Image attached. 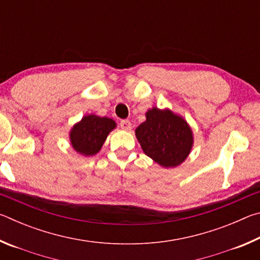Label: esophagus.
I'll use <instances>...</instances> for the list:
<instances>
[{
  "mask_svg": "<svg viewBox=\"0 0 260 260\" xmlns=\"http://www.w3.org/2000/svg\"><path fill=\"white\" fill-rule=\"evenodd\" d=\"M120 127L122 129H125V131H129L131 128H132V124H131V121L129 120H127V119H125V120H121L120 121Z\"/></svg>",
  "mask_w": 260,
  "mask_h": 260,
  "instance_id": "1",
  "label": "esophagus"
}]
</instances>
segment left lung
I'll use <instances>...</instances> for the list:
<instances>
[{
    "mask_svg": "<svg viewBox=\"0 0 260 260\" xmlns=\"http://www.w3.org/2000/svg\"><path fill=\"white\" fill-rule=\"evenodd\" d=\"M146 121L135 129L143 152L162 167H175L190 153L192 131L182 117L171 110L152 108Z\"/></svg>",
    "mask_w": 260,
    "mask_h": 260,
    "instance_id": "8db88e82",
    "label": "left lung"
}]
</instances>
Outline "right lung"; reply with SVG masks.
Listing matches in <instances>:
<instances>
[{"instance_id": "add662e5", "label": "right lung", "mask_w": 260, "mask_h": 260, "mask_svg": "<svg viewBox=\"0 0 260 260\" xmlns=\"http://www.w3.org/2000/svg\"><path fill=\"white\" fill-rule=\"evenodd\" d=\"M117 124L111 118L88 114L72 127L70 140L74 150L83 156H94L102 148L110 132Z\"/></svg>"}]
</instances>
